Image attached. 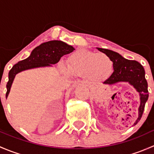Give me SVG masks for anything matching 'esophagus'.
<instances>
[{
  "label": "esophagus",
  "mask_w": 154,
  "mask_h": 154,
  "mask_svg": "<svg viewBox=\"0 0 154 154\" xmlns=\"http://www.w3.org/2000/svg\"><path fill=\"white\" fill-rule=\"evenodd\" d=\"M81 83H83V84H86V85L88 84V81H87V80H82Z\"/></svg>",
  "instance_id": "34e87169"
}]
</instances>
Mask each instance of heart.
<instances>
[{
    "label": "heart",
    "mask_w": 154,
    "mask_h": 154,
    "mask_svg": "<svg viewBox=\"0 0 154 154\" xmlns=\"http://www.w3.org/2000/svg\"><path fill=\"white\" fill-rule=\"evenodd\" d=\"M68 68L61 65L64 72H70L77 77L88 76L91 80H99L108 77L113 70V62L108 56L103 54L78 49L69 56Z\"/></svg>",
    "instance_id": "obj_1"
}]
</instances>
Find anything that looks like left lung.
<instances>
[{
	"mask_svg": "<svg viewBox=\"0 0 154 154\" xmlns=\"http://www.w3.org/2000/svg\"><path fill=\"white\" fill-rule=\"evenodd\" d=\"M97 49L108 56L113 62L114 71L103 83L112 85L118 82H128L139 91L141 103L139 108V118L134 123V125H136L142 118L145 103L148 99L147 82L145 79V71L143 66L136 60H128L124 58L115 51L103 48Z\"/></svg>",
	"mask_w": 154,
	"mask_h": 154,
	"instance_id": "left-lung-1",
	"label": "left lung"
}]
</instances>
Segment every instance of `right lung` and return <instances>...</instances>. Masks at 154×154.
Returning a JSON list of instances; mask_svg holds the SVG:
<instances>
[{"label": "right lung", "instance_id": "right-lung-1", "mask_svg": "<svg viewBox=\"0 0 154 154\" xmlns=\"http://www.w3.org/2000/svg\"><path fill=\"white\" fill-rule=\"evenodd\" d=\"M74 50V48L72 46L57 40L42 43L35 48L28 58L19 61L11 68L9 72V80L7 84L6 97L8 96L11 86L16 74L30 68L50 66L51 64H56L60 61L61 57L66 54H70Z\"/></svg>", "mask_w": 154, "mask_h": 154}]
</instances>
